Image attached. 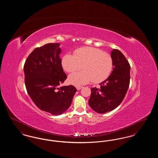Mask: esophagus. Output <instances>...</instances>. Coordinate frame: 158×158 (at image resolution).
<instances>
[{
    "mask_svg": "<svg viewBox=\"0 0 158 158\" xmlns=\"http://www.w3.org/2000/svg\"><path fill=\"white\" fill-rule=\"evenodd\" d=\"M76 88L77 90H79L82 88L83 86H76Z\"/></svg>",
    "mask_w": 158,
    "mask_h": 158,
    "instance_id": "34e87169",
    "label": "esophagus"
}]
</instances>
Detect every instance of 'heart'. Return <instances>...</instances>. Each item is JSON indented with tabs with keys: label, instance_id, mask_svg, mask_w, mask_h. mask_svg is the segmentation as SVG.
<instances>
[{
	"label": "heart",
	"instance_id": "obj_1",
	"mask_svg": "<svg viewBox=\"0 0 158 158\" xmlns=\"http://www.w3.org/2000/svg\"><path fill=\"white\" fill-rule=\"evenodd\" d=\"M63 69L68 73L79 70L83 71L69 76L68 81L72 85L79 86L90 82H102L110 75L113 69L111 56L108 53L92 47L79 48L73 55L66 54L61 59Z\"/></svg>",
	"mask_w": 158,
	"mask_h": 158
}]
</instances>
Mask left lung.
<instances>
[{
	"mask_svg": "<svg viewBox=\"0 0 158 158\" xmlns=\"http://www.w3.org/2000/svg\"><path fill=\"white\" fill-rule=\"evenodd\" d=\"M113 70L109 77L100 83V88L91 89L89 105L99 114L111 111L120 105L127 93L130 83V66L122 53L114 49L111 53Z\"/></svg>",
	"mask_w": 158,
	"mask_h": 158,
	"instance_id": "obj_1",
	"label": "left lung"
}]
</instances>
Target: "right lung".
Instances as JSON below:
<instances>
[{
    "label": "right lung",
    "instance_id": "add662e5",
    "mask_svg": "<svg viewBox=\"0 0 158 158\" xmlns=\"http://www.w3.org/2000/svg\"><path fill=\"white\" fill-rule=\"evenodd\" d=\"M59 43H49L34 49L26 60L23 72L27 92L41 110L59 115L71 105L77 91L73 85H60L67 76L61 64Z\"/></svg>",
    "mask_w": 158,
    "mask_h": 158
}]
</instances>
